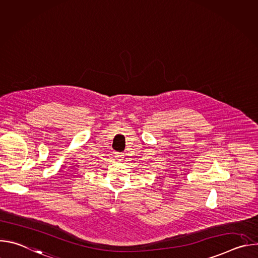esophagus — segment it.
I'll list each match as a JSON object with an SVG mask.
<instances>
[{
	"label": "esophagus",
	"mask_w": 258,
	"mask_h": 258,
	"mask_svg": "<svg viewBox=\"0 0 258 258\" xmlns=\"http://www.w3.org/2000/svg\"><path fill=\"white\" fill-rule=\"evenodd\" d=\"M115 157H116L118 160H122V159L124 158V154H123V153H118V152H116V153H115Z\"/></svg>",
	"instance_id": "1"
}]
</instances>
